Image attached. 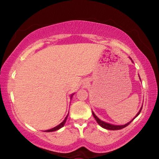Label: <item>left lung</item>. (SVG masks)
I'll return each mask as SVG.
<instances>
[{
    "label": "left lung",
    "instance_id": "8db88e82",
    "mask_svg": "<svg viewBox=\"0 0 159 159\" xmlns=\"http://www.w3.org/2000/svg\"><path fill=\"white\" fill-rule=\"evenodd\" d=\"M130 60H131V58H130ZM132 61H133H133L132 60ZM139 79H140V78H139ZM141 80V79H140ZM142 107H141V109H139V112L138 113V114H137L134 117V118L133 119H132V120H130V122L129 123H126V124H125V125H112V124H110V123H106V122H104V121H102V120H101L100 119H99V118L97 116L94 114V112L92 111V112H93V116H94V118H95V120H97V122H98V124L101 126V127H102L103 128H105V129H107V130H120V129H122V128H125L126 126H128L129 124H130V123L133 121V120L134 119V118H135L137 116H138L140 114V112H141V111H142Z\"/></svg>",
    "mask_w": 159,
    "mask_h": 159
}]
</instances>
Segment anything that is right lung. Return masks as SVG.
<instances>
[{
  "instance_id": "obj_1",
  "label": "right lung",
  "mask_w": 159,
  "mask_h": 159,
  "mask_svg": "<svg viewBox=\"0 0 159 159\" xmlns=\"http://www.w3.org/2000/svg\"><path fill=\"white\" fill-rule=\"evenodd\" d=\"M73 95H74V94H72L71 96V98H72V97H73ZM67 117H68V115L66 116V118H64V120H63L62 122H61V123H60V124H59L58 125L56 126V127L53 128H52V129H50V130H45V132H53V131H56V130H59V129H60L61 128H62L63 126H64V123H65V122H66V118H67Z\"/></svg>"
}]
</instances>
